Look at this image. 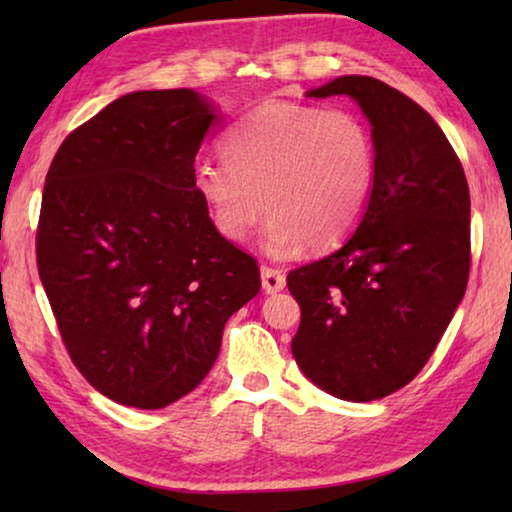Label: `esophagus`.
<instances>
[{
    "mask_svg": "<svg viewBox=\"0 0 512 512\" xmlns=\"http://www.w3.org/2000/svg\"><path fill=\"white\" fill-rule=\"evenodd\" d=\"M262 289L266 293H277L284 289V284H287V280H284L282 271H277V268H271V266H262Z\"/></svg>",
    "mask_w": 512,
    "mask_h": 512,
    "instance_id": "34e87169",
    "label": "esophagus"
}]
</instances>
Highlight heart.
<instances>
[{
	"mask_svg": "<svg viewBox=\"0 0 512 512\" xmlns=\"http://www.w3.org/2000/svg\"><path fill=\"white\" fill-rule=\"evenodd\" d=\"M225 162H198L194 194L223 239L244 241L264 207L262 246L293 257L336 246L359 223L375 187V144L348 110L266 101L223 140Z\"/></svg>",
	"mask_w": 512,
	"mask_h": 512,
	"instance_id": "b5f03b06",
	"label": "heart"
}]
</instances>
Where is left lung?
Segmentation results:
<instances>
[{
	"mask_svg": "<svg viewBox=\"0 0 512 512\" xmlns=\"http://www.w3.org/2000/svg\"><path fill=\"white\" fill-rule=\"evenodd\" d=\"M348 94L370 121L375 187L350 239L287 275L300 305L291 352L307 379L348 402L400 391L443 339L470 275V189L427 110L372 76L309 90Z\"/></svg>",
	"mask_w": 512,
	"mask_h": 512,
	"instance_id": "left-lung-1",
	"label": "left lung"
}]
</instances>
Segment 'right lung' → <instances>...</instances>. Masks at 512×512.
I'll return each instance as SVG.
<instances>
[{
    "label": "right lung",
    "instance_id": "obj_1",
    "mask_svg": "<svg viewBox=\"0 0 512 512\" xmlns=\"http://www.w3.org/2000/svg\"><path fill=\"white\" fill-rule=\"evenodd\" d=\"M221 115L194 90H140L65 137L38 223L42 287L65 348L101 395L162 409L201 384L257 262L223 239L192 171Z\"/></svg>",
    "mask_w": 512,
    "mask_h": 512
}]
</instances>
